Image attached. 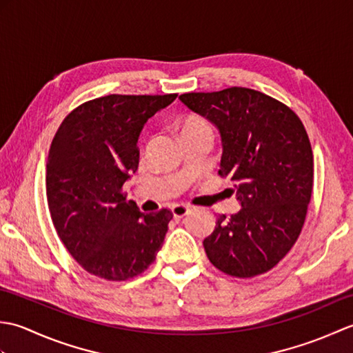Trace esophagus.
Segmentation results:
<instances>
[{
    "label": "esophagus",
    "mask_w": 353,
    "mask_h": 353,
    "mask_svg": "<svg viewBox=\"0 0 353 353\" xmlns=\"http://www.w3.org/2000/svg\"><path fill=\"white\" fill-rule=\"evenodd\" d=\"M171 212H172V216H174V219H182V216H185L186 214L190 212V208L185 206V205H174L171 208Z\"/></svg>",
    "instance_id": "obj_1"
}]
</instances>
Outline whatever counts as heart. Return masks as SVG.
Segmentation results:
<instances>
[{
  "label": "heart",
  "mask_w": 353,
  "mask_h": 353,
  "mask_svg": "<svg viewBox=\"0 0 353 353\" xmlns=\"http://www.w3.org/2000/svg\"><path fill=\"white\" fill-rule=\"evenodd\" d=\"M200 132H211V127H209V124L205 121L203 118L188 117L181 125V134L200 133Z\"/></svg>",
  "instance_id": "heart-1"
}]
</instances>
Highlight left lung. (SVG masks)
<instances>
[{"instance_id":"1","label":"left lung","mask_w":353,"mask_h":353,"mask_svg":"<svg viewBox=\"0 0 353 353\" xmlns=\"http://www.w3.org/2000/svg\"><path fill=\"white\" fill-rule=\"evenodd\" d=\"M179 100L219 130V174L235 183L241 205L229 219L216 216L203 239L209 261L235 277L268 272L297 241L311 200L312 150L302 121L249 88L190 92Z\"/></svg>"}]
</instances>
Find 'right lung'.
I'll list each match as a JSON object with an SVG mask.
<instances>
[{
  "label": "right lung",
  "mask_w": 353,
  "mask_h": 353,
  "mask_svg": "<svg viewBox=\"0 0 353 353\" xmlns=\"http://www.w3.org/2000/svg\"><path fill=\"white\" fill-rule=\"evenodd\" d=\"M167 95H106L63 119L51 142L47 197L66 249L86 272L125 281L148 268L172 214H142L123 186L138 170V139L148 118L176 100Z\"/></svg>",
  "instance_id": "1"
}]
</instances>
